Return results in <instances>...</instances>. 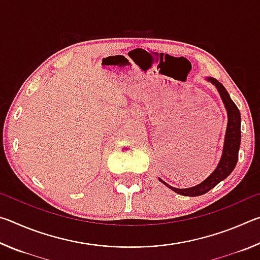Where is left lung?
<instances>
[{
    "instance_id": "8db88e82",
    "label": "left lung",
    "mask_w": 260,
    "mask_h": 260,
    "mask_svg": "<svg viewBox=\"0 0 260 260\" xmlns=\"http://www.w3.org/2000/svg\"><path fill=\"white\" fill-rule=\"evenodd\" d=\"M209 81H211L213 85L218 88L220 96H221L222 102L225 104L228 113V125L225 136V146H223V152L222 157L220 159V162L214 172L210 175V177L200 183L199 186H195L192 188L187 189H178L174 187H171L166 182L160 181L166 184L167 187L172 189L173 191L180 193L183 196H200L203 193L208 192L210 189L217 186V184L221 181V180L226 179L228 175L232 173V171L235 169L237 159H239V150L241 144V114L240 110L237 109L235 103L233 102L230 98V94L227 93L226 88L223 87L221 83L215 79L209 78Z\"/></svg>"
}]
</instances>
